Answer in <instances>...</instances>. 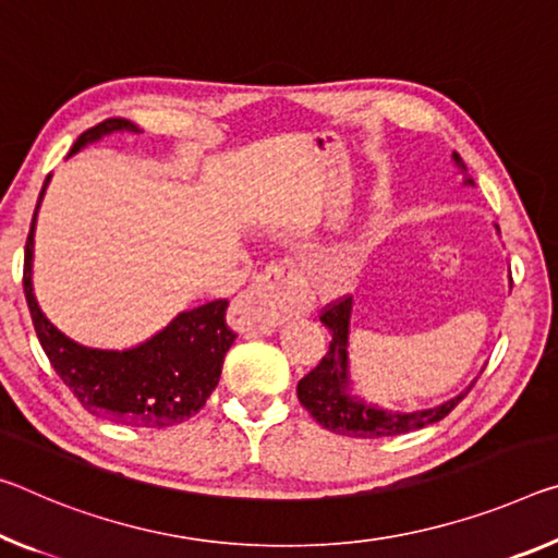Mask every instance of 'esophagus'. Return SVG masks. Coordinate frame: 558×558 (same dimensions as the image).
I'll use <instances>...</instances> for the list:
<instances>
[{
    "label": "esophagus",
    "mask_w": 558,
    "mask_h": 558,
    "mask_svg": "<svg viewBox=\"0 0 558 558\" xmlns=\"http://www.w3.org/2000/svg\"><path fill=\"white\" fill-rule=\"evenodd\" d=\"M311 311L303 272L293 260L265 265L255 280L233 300L231 325L238 332L265 335L288 317Z\"/></svg>",
    "instance_id": "esophagus-1"
}]
</instances>
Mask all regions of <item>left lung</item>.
I'll use <instances>...</instances> for the list:
<instances>
[{
	"label": "left lung",
	"instance_id": "left-lung-1",
	"mask_svg": "<svg viewBox=\"0 0 558 558\" xmlns=\"http://www.w3.org/2000/svg\"><path fill=\"white\" fill-rule=\"evenodd\" d=\"M454 156V163L466 171V166L459 154ZM464 183H472L466 179ZM350 311H352V298H340L335 303L325 305L320 320L325 323L327 330L332 332L330 348L327 355L317 362L303 379L298 383V400L313 414L315 422H320L325 429L335 432L342 437H362V439H375V437H397L407 435L412 429H422L427 424H435L445 420L454 407L464 400L466 392L472 387H466L464 392H459L452 400L432 407V410L420 412H387L369 407L357 397L348 395L350 377H348V325H350Z\"/></svg>",
	"mask_w": 558,
	"mask_h": 558
}]
</instances>
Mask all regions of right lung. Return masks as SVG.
I'll return each mask as SVG.
<instances>
[{
  "label": "right lung",
  "mask_w": 558,
  "mask_h": 558,
  "mask_svg": "<svg viewBox=\"0 0 558 558\" xmlns=\"http://www.w3.org/2000/svg\"><path fill=\"white\" fill-rule=\"evenodd\" d=\"M113 131L138 134V126L126 119H106L84 131L69 156ZM49 179L51 175H47L41 185L37 210ZM37 210H34L24 247L22 282L34 330L61 383L74 392L86 412L109 422L129 424V427L163 429L193 417L216 390L223 357L235 340V332L226 323L228 300H214V303L181 313L171 325L138 348L123 352L84 348L69 340L44 317L32 293Z\"/></svg>",
  "instance_id": "obj_1"
}]
</instances>
